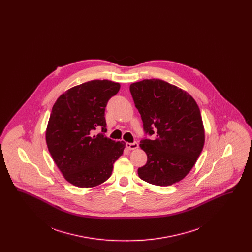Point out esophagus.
Segmentation results:
<instances>
[{"mask_svg":"<svg viewBox=\"0 0 252 252\" xmlns=\"http://www.w3.org/2000/svg\"><path fill=\"white\" fill-rule=\"evenodd\" d=\"M126 146L129 149V150H133V149H136V148H138V143H136V142H134V143H126Z\"/></svg>","mask_w":252,"mask_h":252,"instance_id":"obj_1","label":"esophagus"}]
</instances>
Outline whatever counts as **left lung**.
Masks as SVG:
<instances>
[{"instance_id": "left-lung-1", "label": "left lung", "mask_w": 252, "mask_h": 252, "mask_svg": "<svg viewBox=\"0 0 252 252\" xmlns=\"http://www.w3.org/2000/svg\"><path fill=\"white\" fill-rule=\"evenodd\" d=\"M146 137L140 147L147 155L138 169L142 180L168 186L191 171L203 149L205 135L200 110L189 94L160 79H144L129 87Z\"/></svg>"}]
</instances>
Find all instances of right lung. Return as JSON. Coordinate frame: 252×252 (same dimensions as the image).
<instances>
[{
  "mask_svg": "<svg viewBox=\"0 0 252 252\" xmlns=\"http://www.w3.org/2000/svg\"><path fill=\"white\" fill-rule=\"evenodd\" d=\"M120 90L109 80L75 86L58 98L46 129L49 152L65 180L80 188L94 187L111 176L126 144L108 139L105 108ZM101 128L96 136L93 132Z\"/></svg>",
  "mask_w": 252,
  "mask_h": 252,
  "instance_id": "1",
  "label": "right lung"
}]
</instances>
